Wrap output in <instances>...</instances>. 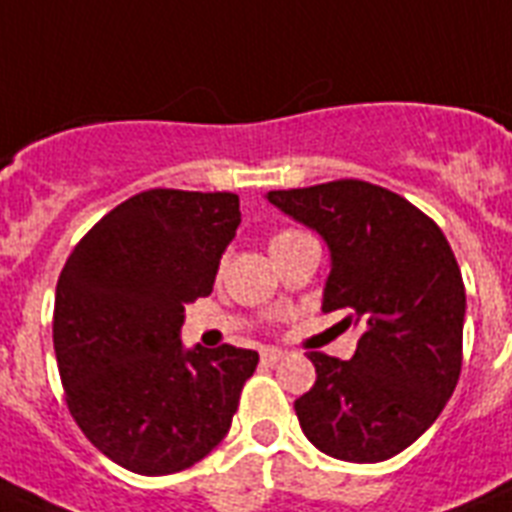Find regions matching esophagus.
<instances>
[{"label": "esophagus", "mask_w": 512, "mask_h": 512, "mask_svg": "<svg viewBox=\"0 0 512 512\" xmlns=\"http://www.w3.org/2000/svg\"><path fill=\"white\" fill-rule=\"evenodd\" d=\"M286 352L284 350H278V347H263V350H260V357H263V363H268V365H276L278 360H281V357H284Z\"/></svg>", "instance_id": "esophagus-1"}]
</instances>
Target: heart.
Instances as JSON below:
<instances>
[{
    "label": "heart",
    "instance_id": "1",
    "mask_svg": "<svg viewBox=\"0 0 512 512\" xmlns=\"http://www.w3.org/2000/svg\"><path fill=\"white\" fill-rule=\"evenodd\" d=\"M299 231H281V234L273 236V242H270V247H278V244H284V242H292V239H297Z\"/></svg>",
    "mask_w": 512,
    "mask_h": 512
}]
</instances>
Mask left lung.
<instances>
[{"label":"left lung","instance_id":"1","mask_svg":"<svg viewBox=\"0 0 512 512\" xmlns=\"http://www.w3.org/2000/svg\"><path fill=\"white\" fill-rule=\"evenodd\" d=\"M270 205L321 236L331 255L323 313L363 328L350 360L310 352L313 389L294 402L321 452L381 463L418 439L455 392L465 286L442 228L405 197L342 178L268 191Z\"/></svg>","mask_w":512,"mask_h":512}]
</instances>
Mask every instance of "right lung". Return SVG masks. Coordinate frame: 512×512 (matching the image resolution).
I'll return each instance as SVG.
<instances>
[{
  "mask_svg": "<svg viewBox=\"0 0 512 512\" xmlns=\"http://www.w3.org/2000/svg\"><path fill=\"white\" fill-rule=\"evenodd\" d=\"M242 223L228 191L149 189L70 252L54 294V355L70 415L112 463L165 476L231 429L255 350L181 342L184 305L213 292Z\"/></svg>",
  "mask_w": 512,
  "mask_h": 512,
  "instance_id": "1",
  "label": "right lung"
}]
</instances>
